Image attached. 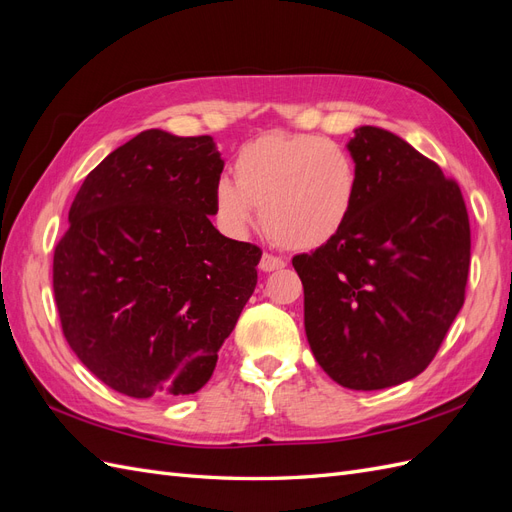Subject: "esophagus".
Returning a JSON list of instances; mask_svg holds the SVG:
<instances>
[{"instance_id": "34e87169", "label": "esophagus", "mask_w": 512, "mask_h": 512, "mask_svg": "<svg viewBox=\"0 0 512 512\" xmlns=\"http://www.w3.org/2000/svg\"><path fill=\"white\" fill-rule=\"evenodd\" d=\"M258 267H260V271L271 273V271H277V269H284L286 260L280 258V256H273V254H262Z\"/></svg>"}]
</instances>
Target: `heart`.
I'll return each instance as SVG.
<instances>
[{"instance_id":"1","label":"heart","mask_w":512,"mask_h":512,"mask_svg":"<svg viewBox=\"0 0 512 512\" xmlns=\"http://www.w3.org/2000/svg\"><path fill=\"white\" fill-rule=\"evenodd\" d=\"M235 181L213 185V213L230 237L254 226V207L269 239L288 250H314L348 222L359 196V166L350 151L312 134H265L243 145Z\"/></svg>"}]
</instances>
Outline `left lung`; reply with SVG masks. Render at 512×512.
<instances>
[{"label":"left lung","instance_id":"8db88e82","mask_svg":"<svg viewBox=\"0 0 512 512\" xmlns=\"http://www.w3.org/2000/svg\"><path fill=\"white\" fill-rule=\"evenodd\" d=\"M359 196L346 226L292 258L318 365L354 391L425 371L466 299L470 220L459 185L397 134L361 126L348 143Z\"/></svg>","mask_w":512,"mask_h":512}]
</instances>
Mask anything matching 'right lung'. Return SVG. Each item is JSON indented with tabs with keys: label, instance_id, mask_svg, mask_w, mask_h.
I'll use <instances>...</instances> for the list:
<instances>
[{
	"label": "right lung",
	"instance_id": "1",
	"mask_svg": "<svg viewBox=\"0 0 512 512\" xmlns=\"http://www.w3.org/2000/svg\"><path fill=\"white\" fill-rule=\"evenodd\" d=\"M224 160L211 136L145 130L85 177L55 247L66 342L113 391L203 389L256 288L260 247L211 224Z\"/></svg>",
	"mask_w": 512,
	"mask_h": 512
}]
</instances>
